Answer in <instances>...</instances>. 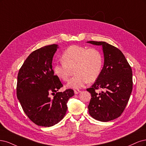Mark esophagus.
Returning a JSON list of instances; mask_svg holds the SVG:
<instances>
[{
	"mask_svg": "<svg viewBox=\"0 0 146 146\" xmlns=\"http://www.w3.org/2000/svg\"><path fill=\"white\" fill-rule=\"evenodd\" d=\"M80 92H81V90H74V93L75 94H78Z\"/></svg>",
	"mask_w": 146,
	"mask_h": 146,
	"instance_id": "esophagus-1",
	"label": "esophagus"
}]
</instances>
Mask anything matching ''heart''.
<instances>
[{"label": "heart", "instance_id": "1", "mask_svg": "<svg viewBox=\"0 0 146 146\" xmlns=\"http://www.w3.org/2000/svg\"><path fill=\"white\" fill-rule=\"evenodd\" d=\"M61 61L53 66L54 74L61 81H67L70 69L74 67L75 75L69 79L67 87L79 89L88 81L93 82L99 78L104 59L101 51L96 48L73 45L62 53Z\"/></svg>", "mask_w": 146, "mask_h": 146}]
</instances>
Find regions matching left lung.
<instances>
[{
    "label": "left lung",
    "mask_w": 146,
    "mask_h": 146,
    "mask_svg": "<svg viewBox=\"0 0 146 146\" xmlns=\"http://www.w3.org/2000/svg\"><path fill=\"white\" fill-rule=\"evenodd\" d=\"M102 45L104 64L101 74L91 88L88 106L90 116L98 121L107 122L118 117L127 104L133 88L132 70L121 51L105 42L88 41ZM101 88L100 93L96 90Z\"/></svg>",
    "instance_id": "8db88e82"
}]
</instances>
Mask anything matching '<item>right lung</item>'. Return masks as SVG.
<instances>
[{"label": "right lung", "instance_id": "add662e5", "mask_svg": "<svg viewBox=\"0 0 146 146\" xmlns=\"http://www.w3.org/2000/svg\"><path fill=\"white\" fill-rule=\"evenodd\" d=\"M57 48L53 44L33 51L17 75V99L29 118L39 126L51 127L62 120L68 99L74 95L72 89L58 92L63 85L51 64Z\"/></svg>", "mask_w": 146, "mask_h": 146}]
</instances>
